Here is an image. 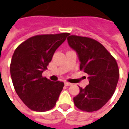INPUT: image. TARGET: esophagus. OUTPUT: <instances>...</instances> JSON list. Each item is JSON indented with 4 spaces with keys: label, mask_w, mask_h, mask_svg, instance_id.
<instances>
[{
    "label": "esophagus",
    "mask_w": 129,
    "mask_h": 129,
    "mask_svg": "<svg viewBox=\"0 0 129 129\" xmlns=\"http://www.w3.org/2000/svg\"><path fill=\"white\" fill-rule=\"evenodd\" d=\"M65 85L66 86H71V85H72V83H68V82H65Z\"/></svg>",
    "instance_id": "obj_1"
}]
</instances>
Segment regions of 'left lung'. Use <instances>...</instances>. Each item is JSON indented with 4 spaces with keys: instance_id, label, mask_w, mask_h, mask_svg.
Listing matches in <instances>:
<instances>
[{
    "instance_id": "obj_1",
    "label": "left lung",
    "mask_w": 129,
    "mask_h": 129,
    "mask_svg": "<svg viewBox=\"0 0 129 129\" xmlns=\"http://www.w3.org/2000/svg\"><path fill=\"white\" fill-rule=\"evenodd\" d=\"M69 46L76 50L80 61V70L89 76V84L73 102L77 108L92 112L101 109L112 98L119 78V70L116 59L102 44L95 39L71 35Z\"/></svg>"
}]
</instances>
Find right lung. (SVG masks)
I'll use <instances>...</instances> for the list:
<instances>
[{
    "label": "right lung",
    "instance_id": "obj_1",
    "mask_svg": "<svg viewBox=\"0 0 129 129\" xmlns=\"http://www.w3.org/2000/svg\"><path fill=\"white\" fill-rule=\"evenodd\" d=\"M70 35H39L27 39L15 50L10 69L14 88L33 111L46 112L56 105L64 83L43 77L55 51Z\"/></svg>",
    "mask_w": 129,
    "mask_h": 129
}]
</instances>
